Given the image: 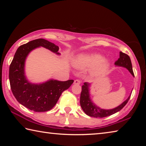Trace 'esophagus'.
Segmentation results:
<instances>
[{"mask_svg": "<svg viewBox=\"0 0 146 146\" xmlns=\"http://www.w3.org/2000/svg\"><path fill=\"white\" fill-rule=\"evenodd\" d=\"M80 83H81V81L80 80H78V79H76V80H75V81H74V84L79 85Z\"/></svg>", "mask_w": 146, "mask_h": 146, "instance_id": "34e87169", "label": "esophagus"}]
</instances>
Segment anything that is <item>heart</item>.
<instances>
[{"label": "heart", "mask_w": 146, "mask_h": 146, "mask_svg": "<svg viewBox=\"0 0 146 146\" xmlns=\"http://www.w3.org/2000/svg\"><path fill=\"white\" fill-rule=\"evenodd\" d=\"M104 58L98 53H91L78 56L74 61V66L78 69H88L95 67L93 71V75H99L108 70L110 64L104 61Z\"/></svg>", "instance_id": "b5f03b06"}]
</instances>
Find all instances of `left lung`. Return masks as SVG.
<instances>
[{"label": "left lung", "mask_w": 146, "mask_h": 146, "mask_svg": "<svg viewBox=\"0 0 146 146\" xmlns=\"http://www.w3.org/2000/svg\"><path fill=\"white\" fill-rule=\"evenodd\" d=\"M115 64L116 66H122V67L127 68L131 73V74L133 76H134L131 61L129 56L127 54L123 53L122 51H120V57L115 62ZM89 86H90V84H88V82H85L82 86L80 104L82 110L84 111L86 115L90 116V117H93L95 118H103L115 114V113L119 111H120L124 107L128 101H129L131 95V94L129 96V97L122 104H121L120 106H118V107L111 109V110H104V109H101L95 104H94L92 102V101L90 99V92H89L90 91H89Z\"/></svg>", "instance_id": "1"}]
</instances>
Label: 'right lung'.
<instances>
[{
  "label": "right lung",
  "mask_w": 146,
  "mask_h": 146,
  "mask_svg": "<svg viewBox=\"0 0 146 146\" xmlns=\"http://www.w3.org/2000/svg\"><path fill=\"white\" fill-rule=\"evenodd\" d=\"M40 46L60 55L58 46L55 44L44 38L35 39L17 49L9 70V83L14 97L20 104L35 112L51 110L62 93L74 82L73 80L58 81L51 79L44 83L32 84L27 80L24 73L26 58L32 50Z\"/></svg>",
  "instance_id": "right-lung-1"
}]
</instances>
